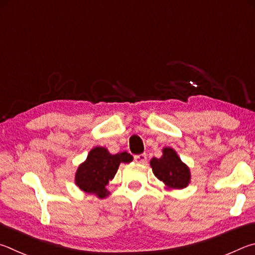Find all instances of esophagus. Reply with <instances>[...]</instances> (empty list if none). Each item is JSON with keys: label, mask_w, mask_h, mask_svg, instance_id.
Segmentation results:
<instances>
[{"label": "esophagus", "mask_w": 255, "mask_h": 255, "mask_svg": "<svg viewBox=\"0 0 255 255\" xmlns=\"http://www.w3.org/2000/svg\"><path fill=\"white\" fill-rule=\"evenodd\" d=\"M135 162L137 163H141V164H144L146 162V154L145 153H141V154H137L134 157Z\"/></svg>", "instance_id": "1"}]
</instances>
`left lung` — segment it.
Here are the masks:
<instances>
[{
  "label": "left lung",
  "mask_w": 255,
  "mask_h": 255,
  "mask_svg": "<svg viewBox=\"0 0 255 255\" xmlns=\"http://www.w3.org/2000/svg\"><path fill=\"white\" fill-rule=\"evenodd\" d=\"M150 167L152 168L153 175L164 184V188L184 189L189 185L191 179L190 169L181 159L175 149H162V155L160 158L150 160Z\"/></svg>",
  "instance_id": "8db88e82"
}]
</instances>
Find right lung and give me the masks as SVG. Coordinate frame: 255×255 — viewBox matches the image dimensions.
Here are the masks:
<instances>
[{"mask_svg": "<svg viewBox=\"0 0 255 255\" xmlns=\"http://www.w3.org/2000/svg\"><path fill=\"white\" fill-rule=\"evenodd\" d=\"M133 157L127 151L116 154L103 146L93 148L87 158L77 168L75 184L87 194L96 195L98 198H105L110 195L106 186L113 179L121 163H128Z\"/></svg>", "mask_w": 255, "mask_h": 255, "instance_id": "right-lung-1", "label": "right lung"}]
</instances>
